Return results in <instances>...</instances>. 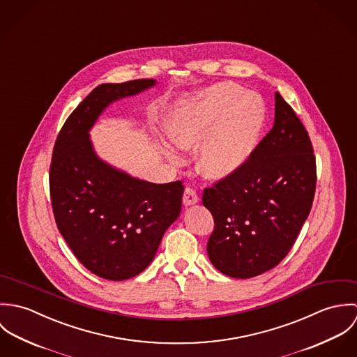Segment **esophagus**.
Returning a JSON list of instances; mask_svg holds the SVG:
<instances>
[{"label":"esophagus","instance_id":"1","mask_svg":"<svg viewBox=\"0 0 357 357\" xmlns=\"http://www.w3.org/2000/svg\"><path fill=\"white\" fill-rule=\"evenodd\" d=\"M183 202H184L185 206L198 204L199 202V197H198L197 191L190 188V187H187L185 191H184V195H183Z\"/></svg>","mask_w":357,"mask_h":357}]
</instances>
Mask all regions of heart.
<instances>
[{
    "label": "heart",
    "mask_w": 357,
    "mask_h": 357,
    "mask_svg": "<svg viewBox=\"0 0 357 357\" xmlns=\"http://www.w3.org/2000/svg\"><path fill=\"white\" fill-rule=\"evenodd\" d=\"M264 122V107L255 93L232 82H220L174 102L166 114L165 130L180 150L199 149L198 166L204 177L232 176L255 150ZM167 158L178 156L165 149Z\"/></svg>",
    "instance_id": "heart-1"
}]
</instances>
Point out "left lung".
I'll list each match as a JSON object with an SVG mask.
<instances>
[{
    "mask_svg": "<svg viewBox=\"0 0 357 357\" xmlns=\"http://www.w3.org/2000/svg\"><path fill=\"white\" fill-rule=\"evenodd\" d=\"M316 188V158L304 125L275 93V122L232 176L204 188L214 218L207 242L211 264L248 279L276 266L305 222Z\"/></svg>",
    "mask_w": 357,
    "mask_h": 357,
    "instance_id": "left-lung-1",
    "label": "left lung"
}]
</instances>
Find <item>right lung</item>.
<instances>
[{"label": "right lung", "instance_id": "1", "mask_svg": "<svg viewBox=\"0 0 357 357\" xmlns=\"http://www.w3.org/2000/svg\"><path fill=\"white\" fill-rule=\"evenodd\" d=\"M155 84L99 85L67 118L53 147L50 190L57 228L79 262L102 279L125 280L143 272L181 211L183 181L135 178L102 160L89 139L105 107Z\"/></svg>", "mask_w": 357, "mask_h": 357}]
</instances>
